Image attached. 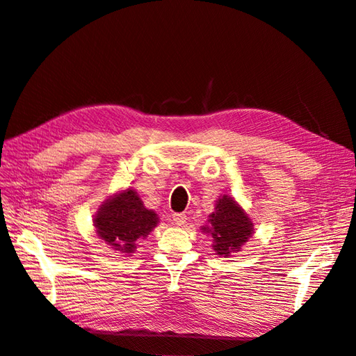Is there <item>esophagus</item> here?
Listing matches in <instances>:
<instances>
[{
  "mask_svg": "<svg viewBox=\"0 0 356 356\" xmlns=\"http://www.w3.org/2000/svg\"><path fill=\"white\" fill-rule=\"evenodd\" d=\"M172 221H174L177 225L186 224V221H187V215H186V213H174V215H172Z\"/></svg>",
  "mask_w": 356,
  "mask_h": 356,
  "instance_id": "34e87169",
  "label": "esophagus"
}]
</instances>
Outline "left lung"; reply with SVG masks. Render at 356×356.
I'll list each match as a JSON object with an SVG mask.
<instances>
[{
    "instance_id": "1",
    "label": "left lung",
    "mask_w": 356,
    "mask_h": 356,
    "mask_svg": "<svg viewBox=\"0 0 356 356\" xmlns=\"http://www.w3.org/2000/svg\"><path fill=\"white\" fill-rule=\"evenodd\" d=\"M209 225H203L202 232L209 233L213 239V251L218 255L230 257L241 251L254 233V225L248 213L233 197L224 195L215 203V212L208 218Z\"/></svg>"
}]
</instances>
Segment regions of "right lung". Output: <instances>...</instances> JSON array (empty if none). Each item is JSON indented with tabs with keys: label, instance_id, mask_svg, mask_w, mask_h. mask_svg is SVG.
I'll use <instances>...</instances> for the list:
<instances>
[{
	"label": "right lung",
	"instance_id": "add662e5",
	"mask_svg": "<svg viewBox=\"0 0 356 356\" xmlns=\"http://www.w3.org/2000/svg\"><path fill=\"white\" fill-rule=\"evenodd\" d=\"M93 222L99 238L114 251L134 254L136 242L157 227L159 217L144 207L135 190L127 188L106 199L95 213Z\"/></svg>",
	"mask_w": 356,
	"mask_h": 356
}]
</instances>
